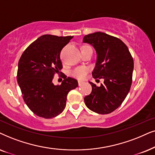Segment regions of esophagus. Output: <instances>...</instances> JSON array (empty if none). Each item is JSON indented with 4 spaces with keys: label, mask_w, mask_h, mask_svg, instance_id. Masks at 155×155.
<instances>
[{
    "label": "esophagus",
    "mask_w": 155,
    "mask_h": 155,
    "mask_svg": "<svg viewBox=\"0 0 155 155\" xmlns=\"http://www.w3.org/2000/svg\"><path fill=\"white\" fill-rule=\"evenodd\" d=\"M84 83V81H81V80H79V81H78V84H79V86H81Z\"/></svg>",
    "instance_id": "34e87169"
}]
</instances>
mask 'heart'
I'll use <instances>...</instances> for the list:
<instances>
[{"label": "heart", "instance_id": "b5f03b06", "mask_svg": "<svg viewBox=\"0 0 155 155\" xmlns=\"http://www.w3.org/2000/svg\"><path fill=\"white\" fill-rule=\"evenodd\" d=\"M88 69L86 67H79L74 69L73 71L71 72V76L74 77L78 78V79H83L86 75Z\"/></svg>", "mask_w": 155, "mask_h": 155}]
</instances>
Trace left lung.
<instances>
[{"label":"left lung","instance_id":"8db88e82","mask_svg":"<svg viewBox=\"0 0 155 155\" xmlns=\"http://www.w3.org/2000/svg\"><path fill=\"white\" fill-rule=\"evenodd\" d=\"M83 42L96 52L93 77L104 80L100 86L89 81L92 91L84 98L85 104L95 113L108 114L122 104L130 89L133 59L123 41L104 32L87 35Z\"/></svg>","mask_w":155,"mask_h":155}]
</instances>
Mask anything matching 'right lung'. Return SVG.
Returning <instances> with one entry per match:
<instances>
[{
  "label": "right lung",
  "instance_id": "1",
  "mask_svg": "<svg viewBox=\"0 0 155 155\" xmlns=\"http://www.w3.org/2000/svg\"><path fill=\"white\" fill-rule=\"evenodd\" d=\"M73 36L44 35L25 49L18 62L17 79L22 98L35 114L44 118L57 116L66 107L68 93L78 86L71 77L54 85L55 73L62 68L61 50Z\"/></svg>",
  "mask_w": 155,
  "mask_h": 155
}]
</instances>
